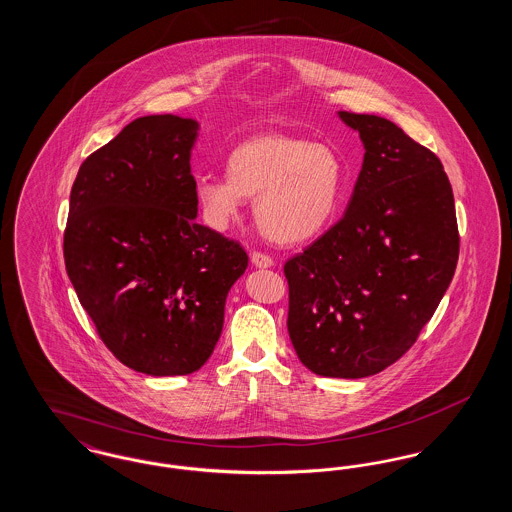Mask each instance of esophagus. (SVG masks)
Returning a JSON list of instances; mask_svg holds the SVG:
<instances>
[{
    "instance_id": "obj_1",
    "label": "esophagus",
    "mask_w": 512,
    "mask_h": 512,
    "mask_svg": "<svg viewBox=\"0 0 512 512\" xmlns=\"http://www.w3.org/2000/svg\"><path fill=\"white\" fill-rule=\"evenodd\" d=\"M251 263H253V267L257 268H270L274 265V261L265 255V253H259V251H253L251 253Z\"/></svg>"
}]
</instances>
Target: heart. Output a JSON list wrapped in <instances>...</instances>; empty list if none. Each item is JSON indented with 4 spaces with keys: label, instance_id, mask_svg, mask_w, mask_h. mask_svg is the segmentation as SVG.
Returning <instances> with one entry per match:
<instances>
[{
    "label": "heart",
    "instance_id": "1",
    "mask_svg": "<svg viewBox=\"0 0 512 512\" xmlns=\"http://www.w3.org/2000/svg\"><path fill=\"white\" fill-rule=\"evenodd\" d=\"M228 176L199 174L195 201L203 220L226 230L238 219L245 197L263 234L278 244L313 238L334 217L343 188V167L332 147L288 136H261L234 147Z\"/></svg>",
    "mask_w": 512,
    "mask_h": 512
}]
</instances>
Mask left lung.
Returning a JSON list of instances; mask_svg holds the SVG:
<instances>
[{
  "label": "left lung",
  "instance_id": "1",
  "mask_svg": "<svg viewBox=\"0 0 512 512\" xmlns=\"http://www.w3.org/2000/svg\"><path fill=\"white\" fill-rule=\"evenodd\" d=\"M365 146L345 215L284 265L288 332L318 376L365 378L403 357L459 259L449 178L395 122L338 111Z\"/></svg>",
  "mask_w": 512,
  "mask_h": 512
}]
</instances>
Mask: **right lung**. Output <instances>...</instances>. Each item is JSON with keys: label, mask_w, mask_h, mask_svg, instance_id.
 I'll return each mask as SVG.
<instances>
[{"label": "right lung", "mask_w": 512, "mask_h": 512, "mask_svg": "<svg viewBox=\"0 0 512 512\" xmlns=\"http://www.w3.org/2000/svg\"><path fill=\"white\" fill-rule=\"evenodd\" d=\"M199 124L149 115L78 169L63 240L67 274L122 365L184 376L211 357L242 245L195 222L190 157Z\"/></svg>", "instance_id": "add662e5"}]
</instances>
